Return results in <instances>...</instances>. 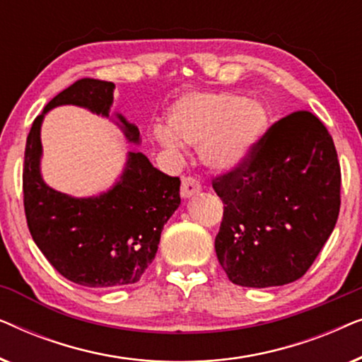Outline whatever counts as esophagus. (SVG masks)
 <instances>
[{"mask_svg":"<svg viewBox=\"0 0 362 362\" xmlns=\"http://www.w3.org/2000/svg\"><path fill=\"white\" fill-rule=\"evenodd\" d=\"M201 191V182L192 176H185L181 181V196L187 199V197L197 194Z\"/></svg>","mask_w":362,"mask_h":362,"instance_id":"1","label":"esophagus"}]
</instances>
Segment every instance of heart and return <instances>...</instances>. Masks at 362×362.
<instances>
[{"label": "heart", "mask_w": 362, "mask_h": 362, "mask_svg": "<svg viewBox=\"0 0 362 362\" xmlns=\"http://www.w3.org/2000/svg\"><path fill=\"white\" fill-rule=\"evenodd\" d=\"M267 125L265 110L237 93H189L171 108L170 128H158L163 146L175 150L177 138L202 148L207 165L229 168L249 155Z\"/></svg>", "instance_id": "1"}]
</instances>
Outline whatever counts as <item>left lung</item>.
Masks as SVG:
<instances>
[{
    "label": "left lung",
    "mask_w": 362,
    "mask_h": 362,
    "mask_svg": "<svg viewBox=\"0 0 362 362\" xmlns=\"http://www.w3.org/2000/svg\"><path fill=\"white\" fill-rule=\"evenodd\" d=\"M212 187L224 202L216 254L232 284H291L306 274L338 221L333 138L311 112L290 113Z\"/></svg>",
    "instance_id": "1"
}]
</instances>
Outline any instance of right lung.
Wrapping results in <instances>:
<instances>
[{"instance_id": "right-lung-1", "label": "right lung", "mask_w": 362, "mask_h": 362, "mask_svg": "<svg viewBox=\"0 0 362 362\" xmlns=\"http://www.w3.org/2000/svg\"><path fill=\"white\" fill-rule=\"evenodd\" d=\"M112 82L81 78L57 93L33 122L23 166L24 212L29 232L54 269L74 284L90 288L130 285L155 259L161 230L181 204L180 177L168 176L143 153L130 151L120 181L93 197H71L42 181L41 123L59 105L86 107L108 117ZM128 141L140 132L117 113Z\"/></svg>"}]
</instances>
